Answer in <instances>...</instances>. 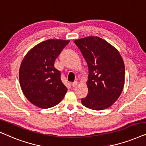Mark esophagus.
<instances>
[{
    "mask_svg": "<svg viewBox=\"0 0 146 146\" xmlns=\"http://www.w3.org/2000/svg\"><path fill=\"white\" fill-rule=\"evenodd\" d=\"M77 84H78V82H77V81H74V82H73V83H71L72 86H73V87H76L77 85Z\"/></svg>",
    "mask_w": 146,
    "mask_h": 146,
    "instance_id": "34e87169",
    "label": "esophagus"
}]
</instances>
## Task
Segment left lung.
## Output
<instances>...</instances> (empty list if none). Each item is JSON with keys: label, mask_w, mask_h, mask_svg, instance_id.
<instances>
[{"label": "left lung", "mask_w": 146, "mask_h": 146, "mask_svg": "<svg viewBox=\"0 0 146 146\" xmlns=\"http://www.w3.org/2000/svg\"><path fill=\"white\" fill-rule=\"evenodd\" d=\"M74 42L89 68L88 94L81 99V103L93 110L108 108L117 101L123 89L125 65L121 55L98 36H87Z\"/></svg>", "instance_id": "8db88e82"}]
</instances>
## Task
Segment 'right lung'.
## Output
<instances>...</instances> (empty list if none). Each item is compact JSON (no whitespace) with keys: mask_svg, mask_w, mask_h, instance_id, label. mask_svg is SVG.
I'll return each mask as SVG.
<instances>
[{"mask_svg":"<svg viewBox=\"0 0 146 146\" xmlns=\"http://www.w3.org/2000/svg\"><path fill=\"white\" fill-rule=\"evenodd\" d=\"M69 40L48 39L29 50L19 69L21 87L29 102L38 108L55 106L67 91L62 83L61 72L54 67L55 61Z\"/></svg>","mask_w":146,"mask_h":146,"instance_id":"right-lung-1","label":"right lung"}]
</instances>
